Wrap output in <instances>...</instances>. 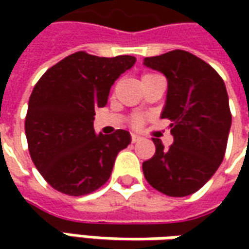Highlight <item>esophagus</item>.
Wrapping results in <instances>:
<instances>
[{"instance_id":"1","label":"esophagus","mask_w":249,"mask_h":249,"mask_svg":"<svg viewBox=\"0 0 249 249\" xmlns=\"http://www.w3.org/2000/svg\"><path fill=\"white\" fill-rule=\"evenodd\" d=\"M141 137H140L139 134H131V142H139Z\"/></svg>"}]
</instances>
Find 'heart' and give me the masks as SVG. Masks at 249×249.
Wrapping results in <instances>:
<instances>
[{
  "instance_id": "b5f03b06",
  "label": "heart",
  "mask_w": 249,
  "mask_h": 249,
  "mask_svg": "<svg viewBox=\"0 0 249 249\" xmlns=\"http://www.w3.org/2000/svg\"><path fill=\"white\" fill-rule=\"evenodd\" d=\"M151 76H155V74H151V73H145V74L142 76V79H144V77H151ZM133 124H134V126H139V124H141V119H139V118H137V119H134Z\"/></svg>"
}]
</instances>
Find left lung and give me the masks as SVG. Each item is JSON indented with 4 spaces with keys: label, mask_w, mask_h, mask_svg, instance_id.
Wrapping results in <instances>:
<instances>
[{
    "label": "left lung",
    "mask_w": 249,
    "mask_h": 249,
    "mask_svg": "<svg viewBox=\"0 0 249 249\" xmlns=\"http://www.w3.org/2000/svg\"><path fill=\"white\" fill-rule=\"evenodd\" d=\"M144 65L166 77L160 118L170 120L173 136L167 149L160 140L152 139L157 151L142 163L144 176L169 196L194 194L225 158L231 127L225 82L211 65L181 50L145 58Z\"/></svg>",
    "instance_id": "1"
}]
</instances>
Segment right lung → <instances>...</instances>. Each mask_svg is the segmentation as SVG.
Listing matches in <instances>:
<instances>
[{
    "label": "right lung",
    "instance_id": "obj_1",
    "mask_svg": "<svg viewBox=\"0 0 249 249\" xmlns=\"http://www.w3.org/2000/svg\"><path fill=\"white\" fill-rule=\"evenodd\" d=\"M136 63L130 55L102 58L74 53L53 65L34 86L24 122L29 152L45 181L59 193L90 194L109 178L119 151L131 142L129 131H94L97 108L110 87Z\"/></svg>",
    "mask_w": 249,
    "mask_h": 249
}]
</instances>
